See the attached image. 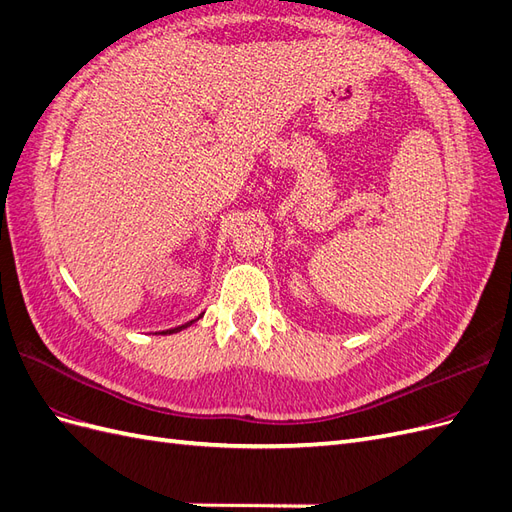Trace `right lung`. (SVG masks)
Returning a JSON list of instances; mask_svg holds the SVG:
<instances>
[{
  "mask_svg": "<svg viewBox=\"0 0 512 512\" xmlns=\"http://www.w3.org/2000/svg\"><path fill=\"white\" fill-rule=\"evenodd\" d=\"M200 316H203V314H200ZM200 316H198V318H200ZM198 318H196V320H198ZM192 322H194V320H190V322H185V324H181V327H177V329H168V331H164V333H168V335H170V333H177V331H181V329H188Z\"/></svg>",
  "mask_w": 512,
  "mask_h": 512,
  "instance_id": "obj_1",
  "label": "right lung"
}]
</instances>
